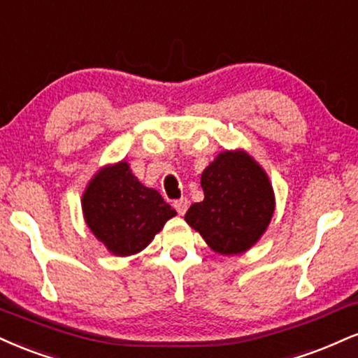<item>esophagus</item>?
I'll return each mask as SVG.
<instances>
[{
  "label": "esophagus",
  "instance_id": "1",
  "mask_svg": "<svg viewBox=\"0 0 358 358\" xmlns=\"http://www.w3.org/2000/svg\"><path fill=\"white\" fill-rule=\"evenodd\" d=\"M188 205H190V201H188L187 198H180V200H175V201H173L175 210H176V212H178L180 215H185V213H187Z\"/></svg>",
  "mask_w": 358,
  "mask_h": 358
}]
</instances>
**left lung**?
Masks as SVG:
<instances>
[{"mask_svg": "<svg viewBox=\"0 0 358 358\" xmlns=\"http://www.w3.org/2000/svg\"><path fill=\"white\" fill-rule=\"evenodd\" d=\"M205 198L185 220L222 255H236L258 242L268 227L275 198L268 176L243 152H223L201 173Z\"/></svg>", "mask_w": 358, "mask_h": 358, "instance_id": "left-lung-1", "label": "left lung"}]
</instances>
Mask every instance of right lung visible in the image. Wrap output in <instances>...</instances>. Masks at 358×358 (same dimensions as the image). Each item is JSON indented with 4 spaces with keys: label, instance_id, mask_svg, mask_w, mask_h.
Masks as SVG:
<instances>
[{
    "label": "right lung",
    "instance_id": "add662e5",
    "mask_svg": "<svg viewBox=\"0 0 358 358\" xmlns=\"http://www.w3.org/2000/svg\"><path fill=\"white\" fill-rule=\"evenodd\" d=\"M81 205L90 230L118 257L143 250L176 215L160 193L138 182L127 162L98 171Z\"/></svg>",
    "mask_w": 358,
    "mask_h": 358
}]
</instances>
